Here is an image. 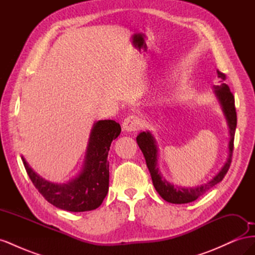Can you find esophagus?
Segmentation results:
<instances>
[{
    "label": "esophagus",
    "instance_id": "34e87169",
    "mask_svg": "<svg viewBox=\"0 0 255 255\" xmlns=\"http://www.w3.org/2000/svg\"><path fill=\"white\" fill-rule=\"evenodd\" d=\"M123 129L128 130V132H135V130H139L143 127V120L139 116L132 115L128 116L123 121Z\"/></svg>",
    "mask_w": 255,
    "mask_h": 255
}]
</instances>
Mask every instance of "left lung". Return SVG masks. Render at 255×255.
Wrapping results in <instances>:
<instances>
[{
    "instance_id": "1",
    "label": "left lung",
    "mask_w": 255,
    "mask_h": 255,
    "mask_svg": "<svg viewBox=\"0 0 255 255\" xmlns=\"http://www.w3.org/2000/svg\"><path fill=\"white\" fill-rule=\"evenodd\" d=\"M217 73H218V78L221 80L220 82H225L227 79L226 74L222 73L219 70H217ZM214 89H215L214 90L215 94L219 99L222 110L225 112V115L227 117L231 137H230V143H229V157H228L227 163L222 167L219 173L208 183L195 188L194 187L182 188L179 186L174 187V185H171L170 183H168L166 180H164L160 175V172L158 171L157 148L153 136L149 132H142L136 138L137 143L143 153L146 166H148V169L151 173L154 187H155L159 196L164 200H166L167 202L174 203V204H183V203H189V202L195 201V200H197L199 197L204 195L207 190H210L212 187H214L216 184L221 182L229 170L231 161H232V156H233L234 136H235V129L237 125L235 100L229 86L225 83H222L220 85H215Z\"/></svg>"
}]
</instances>
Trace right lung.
I'll return each mask as SVG.
<instances>
[{"label": "right lung", "instance_id": "1", "mask_svg": "<svg viewBox=\"0 0 255 255\" xmlns=\"http://www.w3.org/2000/svg\"><path fill=\"white\" fill-rule=\"evenodd\" d=\"M121 132L114 120H100L91 130L86 160L78 177L67 184H54L37 175L22 157L23 165L34 186L47 201L60 210L80 213L96 210L109 191L110 146Z\"/></svg>", "mask_w": 255, "mask_h": 255}]
</instances>
